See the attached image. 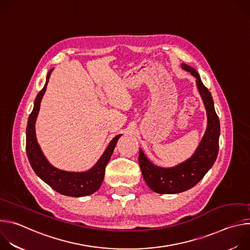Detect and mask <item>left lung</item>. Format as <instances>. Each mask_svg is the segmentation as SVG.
Instances as JSON below:
<instances>
[{
	"label": "left lung",
	"mask_w": 250,
	"mask_h": 250,
	"mask_svg": "<svg viewBox=\"0 0 250 250\" xmlns=\"http://www.w3.org/2000/svg\"><path fill=\"white\" fill-rule=\"evenodd\" d=\"M181 67L196 77V84L207 111L208 124L206 132L194 154L174 167H160L153 164L139 149L138 162L142 176L147 186L155 193L177 194L197 185L215 163L219 152L220 120L215 111L212 97L204 86L195 68L182 63Z\"/></svg>",
	"instance_id": "obj_1"
}]
</instances>
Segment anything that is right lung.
<instances>
[{
    "mask_svg": "<svg viewBox=\"0 0 250 250\" xmlns=\"http://www.w3.org/2000/svg\"><path fill=\"white\" fill-rule=\"evenodd\" d=\"M53 68L49 70L46 83L34 100L31 114L28 117L26 125V154L28 161L42 181L49 185L54 191L69 197H85L98 191L104 176V168L110 161L117 142L122 134L115 136L105 148L96 164L87 171L73 172L65 171L53 166L44 156L35 134V122L39 116L41 103L46 91V86Z\"/></svg>",
    "mask_w": 250,
    "mask_h": 250,
    "instance_id": "obj_1",
    "label": "right lung"
}]
</instances>
